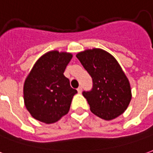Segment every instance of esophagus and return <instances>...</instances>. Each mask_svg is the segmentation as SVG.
<instances>
[{
  "label": "esophagus",
  "instance_id": "34e87169",
  "mask_svg": "<svg viewBox=\"0 0 153 153\" xmlns=\"http://www.w3.org/2000/svg\"><path fill=\"white\" fill-rule=\"evenodd\" d=\"M77 91H78V93H82V87H79L78 88H77Z\"/></svg>",
  "mask_w": 153,
  "mask_h": 153
}]
</instances>
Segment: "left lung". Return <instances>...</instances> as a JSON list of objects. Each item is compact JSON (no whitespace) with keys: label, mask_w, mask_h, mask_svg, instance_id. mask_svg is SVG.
Here are the masks:
<instances>
[{"label":"left lung","mask_w":153,"mask_h":153,"mask_svg":"<svg viewBox=\"0 0 153 153\" xmlns=\"http://www.w3.org/2000/svg\"><path fill=\"white\" fill-rule=\"evenodd\" d=\"M76 57L92 78L91 90L82 92L91 112L107 121L123 114L131 102V87L114 56L94 48L79 52Z\"/></svg>","instance_id":"8db88e82"}]
</instances>
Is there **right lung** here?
I'll return each mask as SVG.
<instances>
[{"instance_id": "1", "label": "right lung", "mask_w": 153, "mask_h": 153, "mask_svg": "<svg viewBox=\"0 0 153 153\" xmlns=\"http://www.w3.org/2000/svg\"><path fill=\"white\" fill-rule=\"evenodd\" d=\"M71 58V53L51 51L35 63L23 87L25 106L35 119L50 124L69 111L77 91L63 73Z\"/></svg>"}]
</instances>
